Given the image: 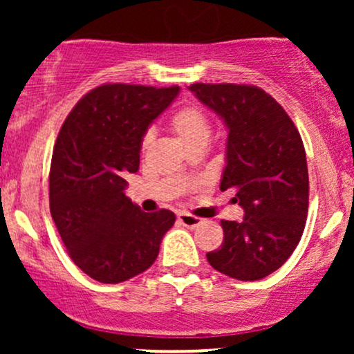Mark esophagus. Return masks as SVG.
Instances as JSON below:
<instances>
[{"label": "esophagus", "instance_id": "34e87169", "mask_svg": "<svg viewBox=\"0 0 354 354\" xmlns=\"http://www.w3.org/2000/svg\"><path fill=\"white\" fill-rule=\"evenodd\" d=\"M178 219H180L183 226H188V228H196V226H200L203 221L201 218L193 216V214L189 213H178Z\"/></svg>", "mask_w": 354, "mask_h": 354}]
</instances>
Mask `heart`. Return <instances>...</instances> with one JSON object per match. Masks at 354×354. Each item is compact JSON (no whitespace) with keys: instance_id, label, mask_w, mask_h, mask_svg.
<instances>
[{"instance_id":"1","label":"heart","mask_w":354,"mask_h":354,"mask_svg":"<svg viewBox=\"0 0 354 354\" xmlns=\"http://www.w3.org/2000/svg\"><path fill=\"white\" fill-rule=\"evenodd\" d=\"M168 128L188 151L191 148H194V146L208 143L211 135V121L208 113H206L200 104L194 103L183 104V106L178 108L176 111L169 116ZM151 143V133H146V135L141 138L140 143L141 153L148 151Z\"/></svg>"}]
</instances>
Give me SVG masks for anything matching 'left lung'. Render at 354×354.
Masks as SVG:
<instances>
[{
  "instance_id": "obj_1",
  "label": "left lung",
  "mask_w": 354,
  "mask_h": 354,
  "mask_svg": "<svg viewBox=\"0 0 354 354\" xmlns=\"http://www.w3.org/2000/svg\"><path fill=\"white\" fill-rule=\"evenodd\" d=\"M201 103L230 129L221 191L234 189L243 221L221 219L223 243L206 253L219 273L239 281L271 274L290 258L304 231L310 203L306 153L281 104L253 84L194 83Z\"/></svg>"
}]
</instances>
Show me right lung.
<instances>
[{
  "label": "right lung",
  "mask_w": 354,
  "mask_h": 354,
  "mask_svg": "<svg viewBox=\"0 0 354 354\" xmlns=\"http://www.w3.org/2000/svg\"><path fill=\"white\" fill-rule=\"evenodd\" d=\"M180 86L106 83L81 98L56 138L50 211L75 265L100 283L143 273L160 253L173 211L143 213L124 196V174L140 168V143Z\"/></svg>",
  "instance_id": "obj_1"
}]
</instances>
